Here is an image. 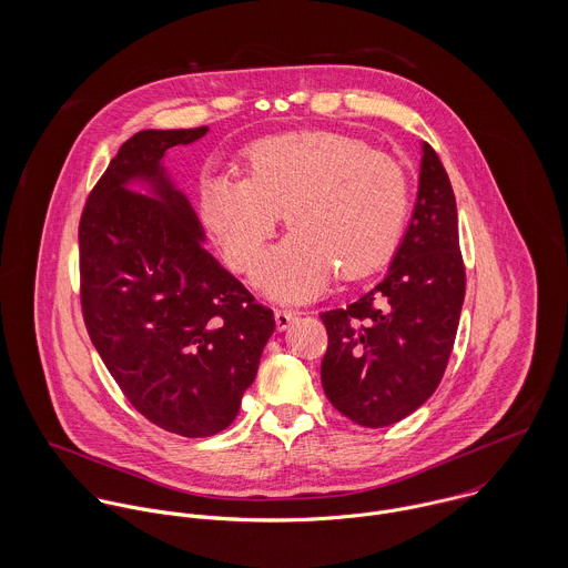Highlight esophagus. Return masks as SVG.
<instances>
[{"label":"esophagus","mask_w":568,"mask_h":568,"mask_svg":"<svg viewBox=\"0 0 568 568\" xmlns=\"http://www.w3.org/2000/svg\"><path fill=\"white\" fill-rule=\"evenodd\" d=\"M273 315H275V325H277V329H286L288 325L293 324V322L297 320V313H295V311H284V308H275V311H273Z\"/></svg>","instance_id":"1"}]
</instances>
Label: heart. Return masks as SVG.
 <instances>
[{
  "label": "heart",
  "instance_id": "b5f03b06",
  "mask_svg": "<svg viewBox=\"0 0 568 568\" xmlns=\"http://www.w3.org/2000/svg\"><path fill=\"white\" fill-rule=\"evenodd\" d=\"M243 174L201 183L199 221L225 264L253 277L286 212L293 234L262 273L277 297H313L336 271L341 280H361L400 246L405 170L358 138L334 131L264 138L244 153Z\"/></svg>",
  "mask_w": 568,
  "mask_h": 568
}]
</instances>
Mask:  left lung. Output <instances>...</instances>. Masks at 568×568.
I'll return each mask as SVG.
<instances>
[{
  "mask_svg": "<svg viewBox=\"0 0 568 568\" xmlns=\"http://www.w3.org/2000/svg\"><path fill=\"white\" fill-rule=\"evenodd\" d=\"M422 151L417 203L389 273L347 308L322 313L325 396L367 428L400 422L435 394L466 295L453 185L430 144Z\"/></svg>",
  "mask_w": 568,
  "mask_h": 568,
  "instance_id": "obj_1",
  "label": "left lung"
}]
</instances>
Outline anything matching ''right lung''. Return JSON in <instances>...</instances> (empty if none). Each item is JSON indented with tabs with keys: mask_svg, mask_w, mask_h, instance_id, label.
<instances>
[{
	"mask_svg": "<svg viewBox=\"0 0 568 568\" xmlns=\"http://www.w3.org/2000/svg\"><path fill=\"white\" fill-rule=\"evenodd\" d=\"M207 126L140 131L106 165L79 223L89 338L124 398L181 437H210L239 415L275 329L271 308L203 248L201 223L163 174V153ZM131 178L160 200L129 193Z\"/></svg>",
	"mask_w": 568,
	"mask_h": 568,
	"instance_id": "add662e5",
	"label": "right lung"
}]
</instances>
